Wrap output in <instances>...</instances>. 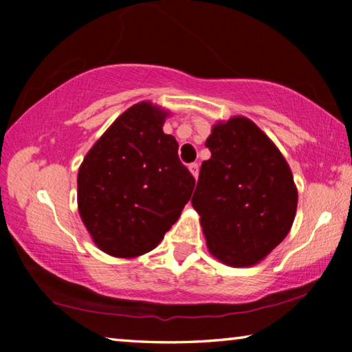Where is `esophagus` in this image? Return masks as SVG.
Returning a JSON list of instances; mask_svg holds the SVG:
<instances>
[{"label":"esophagus","mask_w":352,"mask_h":352,"mask_svg":"<svg viewBox=\"0 0 352 352\" xmlns=\"http://www.w3.org/2000/svg\"><path fill=\"white\" fill-rule=\"evenodd\" d=\"M189 172H190V174H192V177L195 178V180H197V177H199V164L197 163L189 164Z\"/></svg>","instance_id":"34e87169"}]
</instances>
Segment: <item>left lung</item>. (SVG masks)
Returning a JSON list of instances; mask_svg holds the SVG:
<instances>
[{"instance_id":"obj_1","label":"left lung","mask_w":352,"mask_h":352,"mask_svg":"<svg viewBox=\"0 0 352 352\" xmlns=\"http://www.w3.org/2000/svg\"><path fill=\"white\" fill-rule=\"evenodd\" d=\"M205 146L192 206L206 245L230 267H252L272 253L295 220L298 189L290 166L245 116L217 121Z\"/></svg>"}]
</instances>
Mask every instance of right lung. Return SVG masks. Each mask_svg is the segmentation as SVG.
I'll return each instance as SVG.
<instances>
[{"instance_id":"obj_1","label":"right lung","mask_w":352,"mask_h":352,"mask_svg":"<svg viewBox=\"0 0 352 352\" xmlns=\"http://www.w3.org/2000/svg\"><path fill=\"white\" fill-rule=\"evenodd\" d=\"M170 113L142 100L94 142L77 172V208L104 253L132 259L163 241L182 216L195 180L163 132Z\"/></svg>"}]
</instances>
